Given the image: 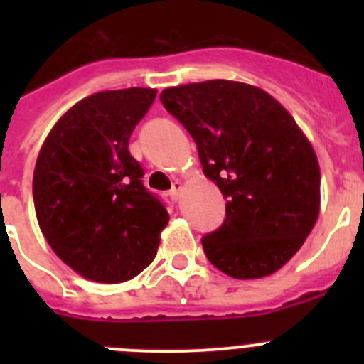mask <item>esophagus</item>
<instances>
[{"instance_id": "obj_1", "label": "esophagus", "mask_w": 364, "mask_h": 364, "mask_svg": "<svg viewBox=\"0 0 364 364\" xmlns=\"http://www.w3.org/2000/svg\"><path fill=\"white\" fill-rule=\"evenodd\" d=\"M180 191H182V182H178V180H175L173 182V188L171 191H169V197H171V200H178L180 198Z\"/></svg>"}]
</instances>
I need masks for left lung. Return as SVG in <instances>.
<instances>
[{"label":"left lung","instance_id":"left-lung-1","mask_svg":"<svg viewBox=\"0 0 364 364\" xmlns=\"http://www.w3.org/2000/svg\"><path fill=\"white\" fill-rule=\"evenodd\" d=\"M166 111L197 144L226 218L202 237L211 264L233 279L284 266L319 215V162L291 114L259 87L228 80L169 87Z\"/></svg>","mask_w":364,"mask_h":364}]
</instances>
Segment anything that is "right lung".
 Here are the masks:
<instances>
[{"label": "right lung", "mask_w": 364, "mask_h": 364, "mask_svg": "<svg viewBox=\"0 0 364 364\" xmlns=\"http://www.w3.org/2000/svg\"><path fill=\"white\" fill-rule=\"evenodd\" d=\"M154 96L142 87L87 96L58 120L38 156L32 197L41 231L54 253L91 281L136 277L153 262L169 220L129 153Z\"/></svg>", "instance_id": "right-lung-1"}]
</instances>
